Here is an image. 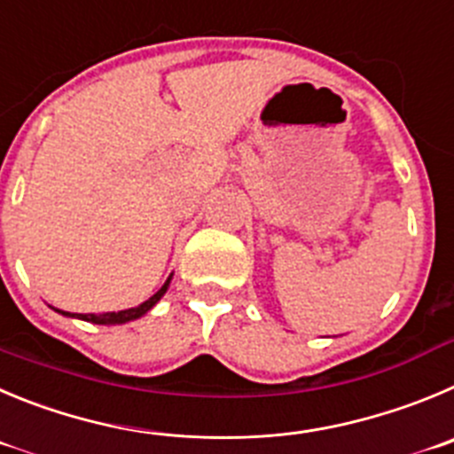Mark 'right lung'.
Listing matches in <instances>:
<instances>
[{
	"label": "right lung",
	"instance_id": "add662e5",
	"mask_svg": "<svg viewBox=\"0 0 454 454\" xmlns=\"http://www.w3.org/2000/svg\"><path fill=\"white\" fill-rule=\"evenodd\" d=\"M172 275H175V273H169V278L165 279V285L160 286V289L156 291V294L152 295L150 300H145V302L138 304V307L125 309V311H109V313H69V311H60V309H55V311L62 313V316H67V317H78V320H87V323H93V325H125V323H131V320H138V317L145 316V313L150 311L152 307H156V302H159V300L165 295V291L169 289V282H172Z\"/></svg>",
	"mask_w": 454,
	"mask_h": 454
}]
</instances>
